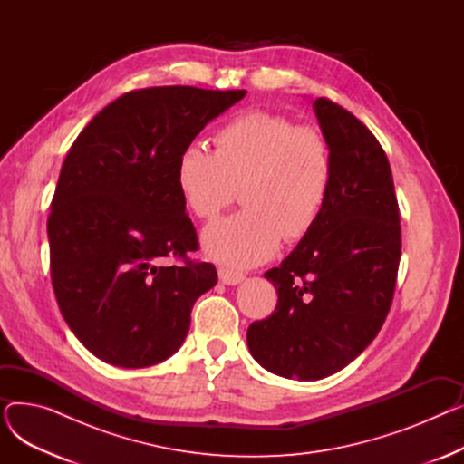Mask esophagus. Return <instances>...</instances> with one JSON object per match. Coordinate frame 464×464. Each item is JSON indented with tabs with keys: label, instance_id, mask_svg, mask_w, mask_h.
Instances as JSON below:
<instances>
[{
	"label": "esophagus",
	"instance_id": "obj_1",
	"mask_svg": "<svg viewBox=\"0 0 464 464\" xmlns=\"http://www.w3.org/2000/svg\"><path fill=\"white\" fill-rule=\"evenodd\" d=\"M218 275H219V280H222V284H226V285H237L245 280V275L237 273V271H229V269H219Z\"/></svg>",
	"mask_w": 464,
	"mask_h": 464
}]
</instances>
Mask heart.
<instances>
[{"label":"heart","mask_w":464,"mask_h":464,"mask_svg":"<svg viewBox=\"0 0 464 464\" xmlns=\"http://www.w3.org/2000/svg\"><path fill=\"white\" fill-rule=\"evenodd\" d=\"M216 150L186 144L177 160V188L186 208L212 219L235 201L245 210L205 227L208 257L246 269L271 259L282 237H306L331 198L334 160L325 135L287 116L246 111L219 130Z\"/></svg>","instance_id":"obj_1"}]
</instances>
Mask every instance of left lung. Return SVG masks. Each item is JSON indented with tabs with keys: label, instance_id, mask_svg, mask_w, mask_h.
Returning a JSON list of instances; mask_svg holds the SVG:
<instances>
[{
	"label": "left lung",
	"instance_id": "1",
	"mask_svg": "<svg viewBox=\"0 0 464 464\" xmlns=\"http://www.w3.org/2000/svg\"><path fill=\"white\" fill-rule=\"evenodd\" d=\"M312 107L333 150L331 198L295 250L265 273L278 303L246 334L263 369L306 382L343 371L372 343L401 261L399 203L378 139L327 97Z\"/></svg>",
	"mask_w": 464,
	"mask_h": 464
}]
</instances>
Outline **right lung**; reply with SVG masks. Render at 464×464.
Wrapping results in <instances>:
<instances>
[{
  "label": "right lung",
  "instance_id": "1",
  "mask_svg": "<svg viewBox=\"0 0 464 464\" xmlns=\"http://www.w3.org/2000/svg\"><path fill=\"white\" fill-rule=\"evenodd\" d=\"M246 90L158 86L95 114L62 165L48 216L51 276L69 329L95 357L142 369L179 352L191 308L218 282L186 257L198 233L177 188V160ZM165 256L182 266L165 267Z\"/></svg>",
  "mask_w": 464,
  "mask_h": 464
}]
</instances>
